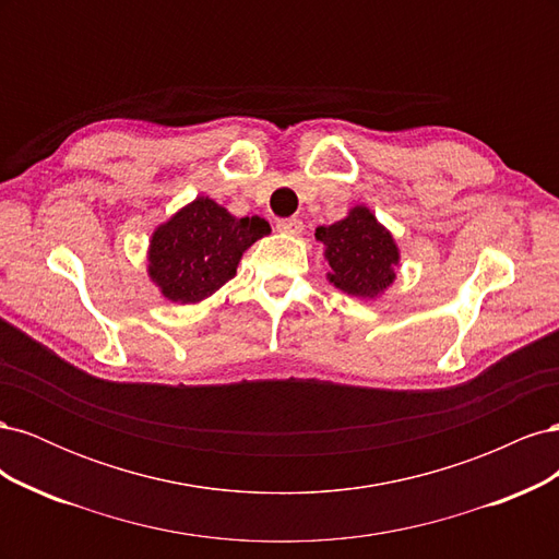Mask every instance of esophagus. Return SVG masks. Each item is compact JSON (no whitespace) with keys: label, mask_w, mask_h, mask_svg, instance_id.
<instances>
[{"label":"esophagus","mask_w":559,"mask_h":559,"mask_svg":"<svg viewBox=\"0 0 559 559\" xmlns=\"http://www.w3.org/2000/svg\"><path fill=\"white\" fill-rule=\"evenodd\" d=\"M277 230L284 233V235H300L302 233V222H300V218H296V216L280 218Z\"/></svg>","instance_id":"1"}]
</instances>
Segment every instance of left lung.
Wrapping results in <instances>:
<instances>
[{
	"instance_id": "1",
	"label": "left lung",
	"mask_w": 559,
	"mask_h": 559,
	"mask_svg": "<svg viewBox=\"0 0 559 559\" xmlns=\"http://www.w3.org/2000/svg\"><path fill=\"white\" fill-rule=\"evenodd\" d=\"M314 238L324 245L326 280L349 296L378 298L396 280L401 251L376 214L364 205L331 226H319Z\"/></svg>"
}]
</instances>
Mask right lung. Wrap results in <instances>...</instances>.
Masks as SVG:
<instances>
[{
    "instance_id": "right-lung-1",
    "label": "right lung",
    "mask_w": 559,
    "mask_h": 559,
    "mask_svg": "<svg viewBox=\"0 0 559 559\" xmlns=\"http://www.w3.org/2000/svg\"><path fill=\"white\" fill-rule=\"evenodd\" d=\"M267 233L265 218H238L198 195L151 235L148 277L167 300L200 302L235 277L242 253Z\"/></svg>"
}]
</instances>
